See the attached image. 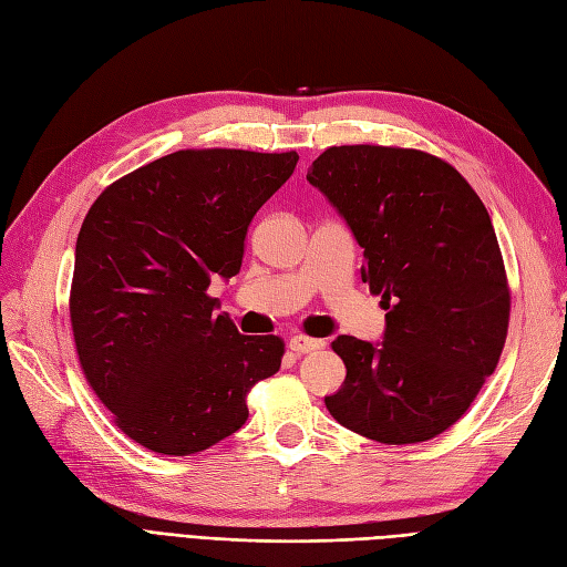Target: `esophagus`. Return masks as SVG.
I'll return each mask as SVG.
<instances>
[{"label":"esophagus","instance_id":"1","mask_svg":"<svg viewBox=\"0 0 567 567\" xmlns=\"http://www.w3.org/2000/svg\"><path fill=\"white\" fill-rule=\"evenodd\" d=\"M288 348L293 350L296 354H307V352H315L323 348V340L317 338H307V336H293L288 342Z\"/></svg>","mask_w":567,"mask_h":567}]
</instances>
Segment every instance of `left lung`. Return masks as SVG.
<instances>
[{
	"label": "left lung",
	"instance_id": "left-lung-1",
	"mask_svg": "<svg viewBox=\"0 0 567 567\" xmlns=\"http://www.w3.org/2000/svg\"><path fill=\"white\" fill-rule=\"evenodd\" d=\"M307 182L364 248L362 281L388 312L383 340H333L348 375L326 409L385 444L444 433L494 373L508 331L487 208L450 163L414 148L331 146Z\"/></svg>",
	"mask_w": 567,
	"mask_h": 567
}]
</instances>
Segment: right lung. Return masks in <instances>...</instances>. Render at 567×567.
<instances>
[{
	"mask_svg": "<svg viewBox=\"0 0 567 567\" xmlns=\"http://www.w3.org/2000/svg\"><path fill=\"white\" fill-rule=\"evenodd\" d=\"M296 165V151H177L111 184L84 217L71 288L78 357L142 447H213L248 421V390L279 371L281 338L241 336L205 290L241 269L250 219Z\"/></svg>",
	"mask_w": 567,
	"mask_h": 567,
	"instance_id": "right-lung-1",
	"label": "right lung"
}]
</instances>
